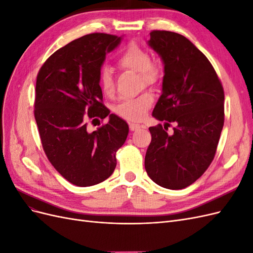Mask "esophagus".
I'll return each mask as SVG.
<instances>
[{
	"label": "esophagus",
	"instance_id": "obj_1",
	"mask_svg": "<svg viewBox=\"0 0 253 253\" xmlns=\"http://www.w3.org/2000/svg\"><path fill=\"white\" fill-rule=\"evenodd\" d=\"M128 127H129V129H131L132 132H135V131H138V129H140V128H143L144 126H140L138 124H129Z\"/></svg>",
	"mask_w": 253,
	"mask_h": 253
}]
</instances>
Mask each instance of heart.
<instances>
[{"instance_id": "1", "label": "heart", "mask_w": 253, "mask_h": 253, "mask_svg": "<svg viewBox=\"0 0 253 253\" xmlns=\"http://www.w3.org/2000/svg\"><path fill=\"white\" fill-rule=\"evenodd\" d=\"M117 65L126 71L139 74L141 85L157 86L162 82L165 71L162 64L153 61L150 52L135 42L128 43L117 59ZM98 82L103 95L111 97L115 91V81L109 68H102L98 76ZM153 103V97L144 93L136 98H129L119 103L116 113L128 121H140Z\"/></svg>"}]
</instances>
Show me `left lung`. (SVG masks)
Returning <instances> with one entry per match:
<instances>
[{
	"instance_id": "obj_1",
	"label": "left lung",
	"mask_w": 253,
	"mask_h": 253,
	"mask_svg": "<svg viewBox=\"0 0 253 253\" xmlns=\"http://www.w3.org/2000/svg\"><path fill=\"white\" fill-rule=\"evenodd\" d=\"M150 36L149 45L165 64L153 116L165 125L149 127L144 168L158 186L179 190L200 178L215 156L225 121L224 88L208 58L186 37L167 30Z\"/></svg>"
}]
</instances>
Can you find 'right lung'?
Segmentation results:
<instances>
[{
	"instance_id": "right-lung-1",
	"label": "right lung",
	"mask_w": 253,
	"mask_h": 253,
	"mask_svg": "<svg viewBox=\"0 0 253 253\" xmlns=\"http://www.w3.org/2000/svg\"><path fill=\"white\" fill-rule=\"evenodd\" d=\"M121 38L95 33L76 39L45 61L37 76L35 119L43 150L53 168L71 183L89 187L108 179L128 126L103 104L98 76L106 52ZM109 116L89 132L87 121Z\"/></svg>"
}]
</instances>
